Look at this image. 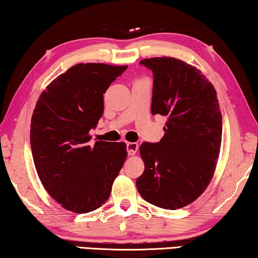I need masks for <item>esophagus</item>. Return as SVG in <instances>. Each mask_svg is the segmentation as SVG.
I'll use <instances>...</instances> for the list:
<instances>
[{
    "instance_id": "1",
    "label": "esophagus",
    "mask_w": 258,
    "mask_h": 258,
    "mask_svg": "<svg viewBox=\"0 0 258 258\" xmlns=\"http://www.w3.org/2000/svg\"><path fill=\"white\" fill-rule=\"evenodd\" d=\"M126 149H127V152L130 156H133L137 154V151L139 149V146L137 142H127L126 143Z\"/></svg>"
}]
</instances>
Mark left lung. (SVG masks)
I'll return each instance as SVG.
<instances>
[{
  "label": "left lung",
  "instance_id": "obj_1",
  "mask_svg": "<svg viewBox=\"0 0 258 258\" xmlns=\"http://www.w3.org/2000/svg\"><path fill=\"white\" fill-rule=\"evenodd\" d=\"M154 75L152 115L167 117L159 142H143L145 172L137 178L146 202L178 209L211 182L220 155L222 115L216 91L199 69L175 58L140 61Z\"/></svg>",
  "mask_w": 258,
  "mask_h": 258
}]
</instances>
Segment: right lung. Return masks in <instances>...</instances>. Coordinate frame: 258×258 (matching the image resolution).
Instances as JSON below:
<instances>
[{"label": "right lung", "instance_id": "add662e5", "mask_svg": "<svg viewBox=\"0 0 258 258\" xmlns=\"http://www.w3.org/2000/svg\"><path fill=\"white\" fill-rule=\"evenodd\" d=\"M127 66L78 63L41 94L30 124L38 177L52 198L84 214L102 206L127 156L124 142H90L103 113V94Z\"/></svg>", "mask_w": 258, "mask_h": 258}]
</instances>
